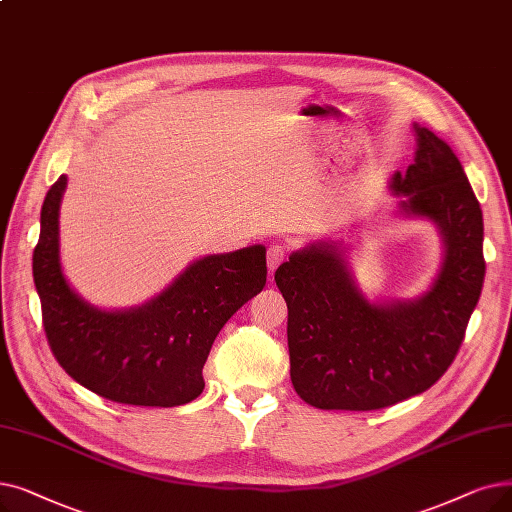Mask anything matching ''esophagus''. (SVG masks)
Masks as SVG:
<instances>
[{
  "label": "esophagus",
  "instance_id": "34e87169",
  "mask_svg": "<svg viewBox=\"0 0 512 512\" xmlns=\"http://www.w3.org/2000/svg\"><path fill=\"white\" fill-rule=\"evenodd\" d=\"M284 257H286V249L280 247V244H272V247L268 249V268H270V272H274L278 268V265L284 261Z\"/></svg>",
  "mask_w": 512,
  "mask_h": 512
}]
</instances>
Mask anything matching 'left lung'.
I'll list each match as a JSON object with an SVG mask.
<instances>
[{
	"instance_id": "8db88e82",
	"label": "left lung",
	"mask_w": 512,
	"mask_h": 512,
	"mask_svg": "<svg viewBox=\"0 0 512 512\" xmlns=\"http://www.w3.org/2000/svg\"><path fill=\"white\" fill-rule=\"evenodd\" d=\"M418 150L391 190L404 211L425 215L446 240L431 293L391 307L368 303L332 244L291 255L276 270L288 307L291 381L303 402L322 410H379L433 387L464 341L479 301L483 215L450 146L416 127Z\"/></svg>"
}]
</instances>
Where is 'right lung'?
<instances>
[{"mask_svg":"<svg viewBox=\"0 0 512 512\" xmlns=\"http://www.w3.org/2000/svg\"><path fill=\"white\" fill-rule=\"evenodd\" d=\"M60 175L41 207L33 280L43 330L64 372L110 402L173 408L205 389L203 366L217 332L265 286V249L196 261L148 305L108 314L79 299L58 261Z\"/></svg>","mask_w":512,"mask_h":512,"instance_id":"obj_1","label":"right lung"}]
</instances>
